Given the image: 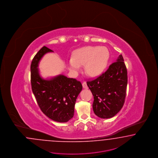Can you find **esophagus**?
Masks as SVG:
<instances>
[{
  "mask_svg": "<svg viewBox=\"0 0 158 158\" xmlns=\"http://www.w3.org/2000/svg\"><path fill=\"white\" fill-rule=\"evenodd\" d=\"M82 85L83 88H84V89H87V88H88V86H87L86 82H83V83H82Z\"/></svg>",
  "mask_w": 158,
  "mask_h": 158,
  "instance_id": "obj_1",
  "label": "esophagus"
}]
</instances>
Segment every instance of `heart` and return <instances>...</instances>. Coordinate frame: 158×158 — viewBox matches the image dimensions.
<instances>
[{
	"instance_id": "b5f03b06",
	"label": "heart",
	"mask_w": 158,
	"mask_h": 158,
	"mask_svg": "<svg viewBox=\"0 0 158 158\" xmlns=\"http://www.w3.org/2000/svg\"><path fill=\"white\" fill-rule=\"evenodd\" d=\"M110 59L107 48L101 46H87L77 49L67 61L69 70L76 73L84 65L86 74L91 77L100 75L106 68Z\"/></svg>"
}]
</instances>
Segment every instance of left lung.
<instances>
[{
    "mask_svg": "<svg viewBox=\"0 0 158 158\" xmlns=\"http://www.w3.org/2000/svg\"><path fill=\"white\" fill-rule=\"evenodd\" d=\"M87 84L94 98V113L102 118L114 116L124 105L127 85V71L122 55L105 73Z\"/></svg>",
    "mask_w": 158,
    "mask_h": 158,
    "instance_id": "left-lung-1",
    "label": "left lung"
}]
</instances>
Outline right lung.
Here are the masks:
<instances>
[{"label": "right lung", "instance_id": "right-lung-1", "mask_svg": "<svg viewBox=\"0 0 158 158\" xmlns=\"http://www.w3.org/2000/svg\"><path fill=\"white\" fill-rule=\"evenodd\" d=\"M53 52L44 46L32 59L31 64L32 90L42 112L47 117L57 122L66 123L74 116L77 98L82 86L76 79L62 74L46 79L41 76L39 63L46 53Z\"/></svg>", "mask_w": 158, "mask_h": 158}]
</instances>
